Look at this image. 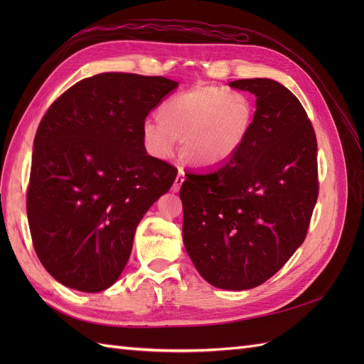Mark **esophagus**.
Segmentation results:
<instances>
[{"label": "esophagus", "mask_w": 364, "mask_h": 364, "mask_svg": "<svg viewBox=\"0 0 364 364\" xmlns=\"http://www.w3.org/2000/svg\"><path fill=\"white\" fill-rule=\"evenodd\" d=\"M183 181H185V173H183V170H179L178 176H176V179H174V183H173V190L174 191H179Z\"/></svg>", "instance_id": "obj_1"}]
</instances>
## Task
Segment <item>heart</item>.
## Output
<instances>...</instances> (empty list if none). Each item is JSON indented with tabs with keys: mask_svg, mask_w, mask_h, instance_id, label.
<instances>
[{
	"mask_svg": "<svg viewBox=\"0 0 364 364\" xmlns=\"http://www.w3.org/2000/svg\"><path fill=\"white\" fill-rule=\"evenodd\" d=\"M158 117L141 127L150 155L170 156L183 136L185 159L209 168L228 162L243 147L255 119V105L243 91L203 83L164 100Z\"/></svg>",
	"mask_w": 364,
	"mask_h": 364,
	"instance_id": "b5f03b06",
	"label": "heart"
}]
</instances>
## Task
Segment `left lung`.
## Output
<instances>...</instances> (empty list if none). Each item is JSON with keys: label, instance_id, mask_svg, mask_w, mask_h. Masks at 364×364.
<instances>
[{"label": "left lung", "instance_id": "left-lung-1", "mask_svg": "<svg viewBox=\"0 0 364 364\" xmlns=\"http://www.w3.org/2000/svg\"><path fill=\"white\" fill-rule=\"evenodd\" d=\"M229 86L255 94V119L234 158L214 171L185 174L182 232L205 281L247 290L304 243L318 196L317 141L301 102L281 83L243 79Z\"/></svg>", "mask_w": 364, "mask_h": 364}]
</instances>
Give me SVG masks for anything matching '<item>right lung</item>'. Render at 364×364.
Here are the masks:
<instances>
[{
	"label": "right lung",
	"mask_w": 364,
	"mask_h": 364,
	"mask_svg": "<svg viewBox=\"0 0 364 364\" xmlns=\"http://www.w3.org/2000/svg\"><path fill=\"white\" fill-rule=\"evenodd\" d=\"M176 86L161 75L97 74L73 85L42 117L27 217L36 255L60 284L103 291L126 267L141 218L178 174L147 155L141 132Z\"/></svg>",
	"instance_id": "right-lung-1"
}]
</instances>
